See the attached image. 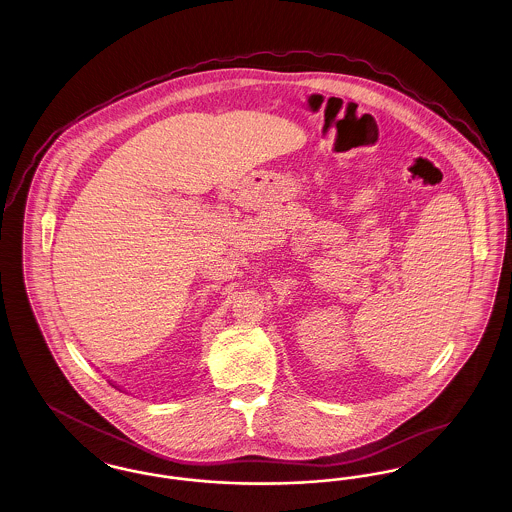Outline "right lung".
<instances>
[{"label": "right lung", "mask_w": 512, "mask_h": 512, "mask_svg": "<svg viewBox=\"0 0 512 512\" xmlns=\"http://www.w3.org/2000/svg\"><path fill=\"white\" fill-rule=\"evenodd\" d=\"M109 384H111V382H109ZM111 386H115V384H111ZM115 388H117V390H121V388H119V386H115Z\"/></svg>", "instance_id": "1"}]
</instances>
